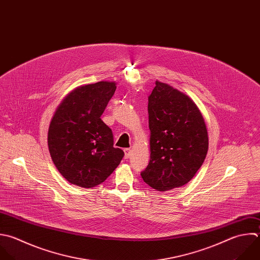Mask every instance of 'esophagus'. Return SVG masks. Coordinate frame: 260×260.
Listing matches in <instances>:
<instances>
[{"label": "esophagus", "instance_id": "esophagus-1", "mask_svg": "<svg viewBox=\"0 0 260 260\" xmlns=\"http://www.w3.org/2000/svg\"><path fill=\"white\" fill-rule=\"evenodd\" d=\"M124 152H125V158H129L130 154H131V149L130 148H125Z\"/></svg>", "mask_w": 260, "mask_h": 260}]
</instances>
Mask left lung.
I'll list each match as a JSON object with an SVG mask.
<instances>
[{
    "instance_id": "8db88e82",
    "label": "left lung",
    "mask_w": 260,
    "mask_h": 260,
    "mask_svg": "<svg viewBox=\"0 0 260 260\" xmlns=\"http://www.w3.org/2000/svg\"><path fill=\"white\" fill-rule=\"evenodd\" d=\"M147 109L150 160L141 177L157 191L182 187L195 176L208 150L204 119L188 95L159 81Z\"/></svg>"
}]
</instances>
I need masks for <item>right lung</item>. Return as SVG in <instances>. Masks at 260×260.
<instances>
[{
    "mask_svg": "<svg viewBox=\"0 0 260 260\" xmlns=\"http://www.w3.org/2000/svg\"><path fill=\"white\" fill-rule=\"evenodd\" d=\"M116 88L110 81L79 86L62 101L51 121V157L71 184L83 188L100 185L124 156L121 148L114 147L113 132L101 119Z\"/></svg>",
    "mask_w": 260,
    "mask_h": 260,
    "instance_id": "add662e5",
    "label": "right lung"
}]
</instances>
